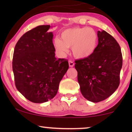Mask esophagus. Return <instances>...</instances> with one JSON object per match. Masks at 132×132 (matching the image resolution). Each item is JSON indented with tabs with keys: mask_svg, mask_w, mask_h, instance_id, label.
<instances>
[{
	"mask_svg": "<svg viewBox=\"0 0 132 132\" xmlns=\"http://www.w3.org/2000/svg\"><path fill=\"white\" fill-rule=\"evenodd\" d=\"M69 66L70 67V68H72V67L74 66V65H75V63H73V61H69Z\"/></svg>",
	"mask_w": 132,
	"mask_h": 132,
	"instance_id": "esophagus-1",
	"label": "esophagus"
}]
</instances>
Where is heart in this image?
Masks as SVG:
<instances>
[{"mask_svg":"<svg viewBox=\"0 0 132 132\" xmlns=\"http://www.w3.org/2000/svg\"><path fill=\"white\" fill-rule=\"evenodd\" d=\"M98 37L95 30L88 27H73L62 31L60 39L54 40V46L64 55L71 48L73 56L77 59H86L92 55L97 49Z\"/></svg>","mask_w":132,"mask_h":132,"instance_id":"b5f03b06","label":"heart"}]
</instances>
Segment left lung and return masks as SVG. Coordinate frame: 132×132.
Segmentation results:
<instances>
[{
  "instance_id": "8db88e82",
  "label": "left lung",
  "mask_w": 132,
  "mask_h": 132,
  "mask_svg": "<svg viewBox=\"0 0 132 132\" xmlns=\"http://www.w3.org/2000/svg\"><path fill=\"white\" fill-rule=\"evenodd\" d=\"M98 44L93 54L76 60L75 68L80 91L88 101L98 102L115 92L120 83L122 55L120 46L112 35L98 31Z\"/></svg>"
}]
</instances>
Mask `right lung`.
<instances>
[{"label": "right lung", "mask_w": 132, "mask_h": 132, "mask_svg": "<svg viewBox=\"0 0 132 132\" xmlns=\"http://www.w3.org/2000/svg\"><path fill=\"white\" fill-rule=\"evenodd\" d=\"M50 25L26 32L15 45L13 71L18 91L31 102L43 103L55 97L69 69L68 60L56 59Z\"/></svg>", "instance_id": "obj_1"}]
</instances>
